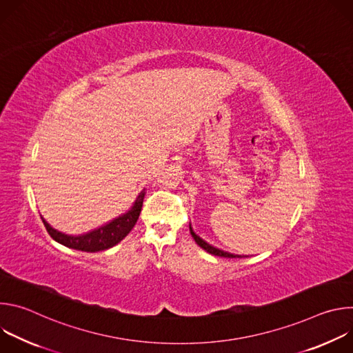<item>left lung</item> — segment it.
<instances>
[{"label":"left lung","mask_w":353,"mask_h":353,"mask_svg":"<svg viewBox=\"0 0 353 353\" xmlns=\"http://www.w3.org/2000/svg\"><path fill=\"white\" fill-rule=\"evenodd\" d=\"M190 233H191V236L194 237L195 243H196L201 248H204L205 251H208L210 254H214V256H218V257H226V259H241V256H239V254H232V253H228V251L219 250V248L211 245L210 243H207L205 240L201 239L198 234L194 233V230H192V228H191V223H190Z\"/></svg>","instance_id":"left-lung-1"}]
</instances>
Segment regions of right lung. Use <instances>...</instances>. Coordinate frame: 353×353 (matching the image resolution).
<instances>
[{"instance_id": "obj_1", "label": "right lung", "mask_w": 353, "mask_h": 353, "mask_svg": "<svg viewBox=\"0 0 353 353\" xmlns=\"http://www.w3.org/2000/svg\"><path fill=\"white\" fill-rule=\"evenodd\" d=\"M143 196H145V188L138 194L137 199L134 201L132 207L125 211L124 214L119 215L113 221L99 226L90 232H86L83 234H65L57 229H54L52 225L47 223V221L41 216V221L46 226V230L48 234L52 236L57 243L74 248V250H81V251H88V253H96V251H102L108 250L117 243H120L135 226L141 210H142V203H143Z\"/></svg>"}]
</instances>
